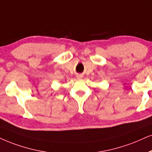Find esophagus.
<instances>
[{"label":"esophagus","mask_w":152,"mask_h":152,"mask_svg":"<svg viewBox=\"0 0 152 152\" xmlns=\"http://www.w3.org/2000/svg\"><path fill=\"white\" fill-rule=\"evenodd\" d=\"M76 77H77L78 78H81L83 77V76H81V75H78V76H76Z\"/></svg>","instance_id":"esophagus-1"}]
</instances>
